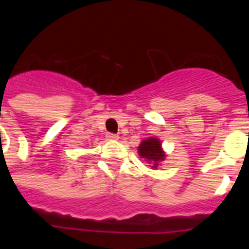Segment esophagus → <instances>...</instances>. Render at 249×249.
<instances>
[{
  "label": "esophagus",
  "mask_w": 249,
  "mask_h": 249,
  "mask_svg": "<svg viewBox=\"0 0 249 249\" xmlns=\"http://www.w3.org/2000/svg\"><path fill=\"white\" fill-rule=\"evenodd\" d=\"M106 138L108 141H117L118 140V135H114V133H107Z\"/></svg>",
  "instance_id": "obj_1"
}]
</instances>
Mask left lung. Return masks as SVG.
<instances>
[{"label":"left lung","instance_id":"left-lung-1","mask_svg":"<svg viewBox=\"0 0 249 249\" xmlns=\"http://www.w3.org/2000/svg\"><path fill=\"white\" fill-rule=\"evenodd\" d=\"M138 153L148 163L153 164L152 166L153 168H157L160 162L164 160V158H166L163 149L160 147V141L155 137H149L147 140L142 141L140 146H138Z\"/></svg>","mask_w":249,"mask_h":249}]
</instances>
